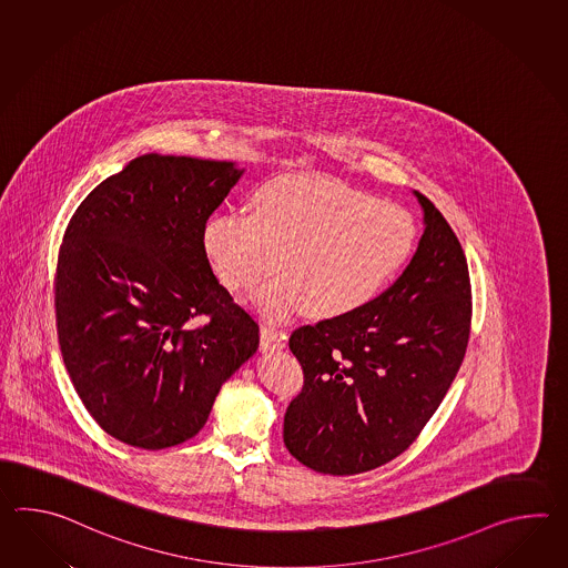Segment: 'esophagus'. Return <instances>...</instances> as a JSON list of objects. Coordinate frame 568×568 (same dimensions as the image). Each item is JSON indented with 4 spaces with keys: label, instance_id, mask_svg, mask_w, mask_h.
Instances as JSON below:
<instances>
[{
    "label": "esophagus",
    "instance_id": "34e87169",
    "mask_svg": "<svg viewBox=\"0 0 568 568\" xmlns=\"http://www.w3.org/2000/svg\"><path fill=\"white\" fill-rule=\"evenodd\" d=\"M285 346V338L277 328L263 326L261 328V351H281Z\"/></svg>",
    "mask_w": 568,
    "mask_h": 568
}]
</instances>
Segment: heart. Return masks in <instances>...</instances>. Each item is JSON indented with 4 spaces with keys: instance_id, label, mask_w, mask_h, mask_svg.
Wrapping results in <instances>:
<instances>
[{
    "instance_id": "1",
    "label": "heart",
    "mask_w": 568,
    "mask_h": 568,
    "mask_svg": "<svg viewBox=\"0 0 568 568\" xmlns=\"http://www.w3.org/2000/svg\"><path fill=\"white\" fill-rule=\"evenodd\" d=\"M251 205L253 215H212L203 248L232 291L256 290L277 266L281 275L256 295L271 320L302 310L317 320L354 314L392 285L416 248L414 215L336 179L277 176Z\"/></svg>"
}]
</instances>
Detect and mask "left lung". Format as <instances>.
Masks as SVG:
<instances>
[{"mask_svg":"<svg viewBox=\"0 0 568 568\" xmlns=\"http://www.w3.org/2000/svg\"><path fill=\"white\" fill-rule=\"evenodd\" d=\"M414 193L426 230L402 277L363 310L291 334L303 387L283 442L315 473L358 475L407 450L467 353V258L438 207Z\"/></svg>","mask_w":568,"mask_h":568,"instance_id":"1","label":"left lung"}]
</instances>
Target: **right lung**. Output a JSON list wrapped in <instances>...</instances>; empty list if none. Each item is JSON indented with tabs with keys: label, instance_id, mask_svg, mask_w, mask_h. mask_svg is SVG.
Instances as JSON below:
<instances>
[{
	"label": "right lung",
	"instance_id": "add662e5",
	"mask_svg": "<svg viewBox=\"0 0 568 568\" xmlns=\"http://www.w3.org/2000/svg\"><path fill=\"white\" fill-rule=\"evenodd\" d=\"M234 163L144 154L101 181L64 230L57 334L89 416L115 440H190L258 348V324L217 283L203 227Z\"/></svg>",
	"mask_w": 568,
	"mask_h": 568
}]
</instances>
